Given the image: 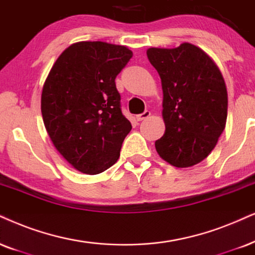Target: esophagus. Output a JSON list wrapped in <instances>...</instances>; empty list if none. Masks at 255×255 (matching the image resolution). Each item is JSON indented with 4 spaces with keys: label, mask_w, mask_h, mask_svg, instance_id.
Masks as SVG:
<instances>
[{
    "label": "esophagus",
    "mask_w": 255,
    "mask_h": 255,
    "mask_svg": "<svg viewBox=\"0 0 255 255\" xmlns=\"http://www.w3.org/2000/svg\"><path fill=\"white\" fill-rule=\"evenodd\" d=\"M150 117V112L149 111H144L143 113H141V114L136 115V120L137 121H142V120H146Z\"/></svg>",
    "instance_id": "obj_1"
}]
</instances>
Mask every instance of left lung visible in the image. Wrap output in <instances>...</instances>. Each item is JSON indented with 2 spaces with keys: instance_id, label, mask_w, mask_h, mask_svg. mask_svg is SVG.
<instances>
[{
  "instance_id": "8db88e82",
  "label": "left lung",
  "mask_w": 255,
  "mask_h": 255,
  "mask_svg": "<svg viewBox=\"0 0 255 255\" xmlns=\"http://www.w3.org/2000/svg\"><path fill=\"white\" fill-rule=\"evenodd\" d=\"M147 56L162 85L163 136L155 148L178 168L192 167L209 155L225 129L227 89L218 66L191 43L149 48Z\"/></svg>"
}]
</instances>
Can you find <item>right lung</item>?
<instances>
[{
  "label": "right lung",
  "instance_id": "right-lung-1",
  "mask_svg": "<svg viewBox=\"0 0 255 255\" xmlns=\"http://www.w3.org/2000/svg\"><path fill=\"white\" fill-rule=\"evenodd\" d=\"M133 53L125 46L83 41L51 67L41 96L44 127L60 154L81 173L117 162L130 122L121 112L115 79Z\"/></svg>",
  "mask_w": 255,
  "mask_h": 255
}]
</instances>
